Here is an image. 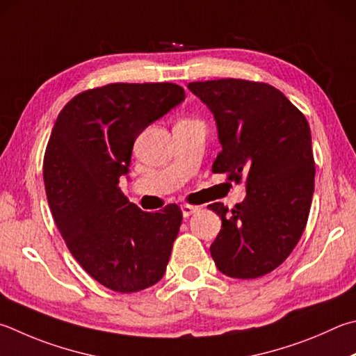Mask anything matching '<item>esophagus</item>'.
<instances>
[{"mask_svg": "<svg viewBox=\"0 0 356 356\" xmlns=\"http://www.w3.org/2000/svg\"><path fill=\"white\" fill-rule=\"evenodd\" d=\"M199 210H200V207H197V205H190V204H184L182 205V215H184V218H188V216L193 215V213H196Z\"/></svg>", "mask_w": 356, "mask_h": 356, "instance_id": "34e87169", "label": "esophagus"}]
</instances>
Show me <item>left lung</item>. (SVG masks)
Listing matches in <instances>:
<instances>
[{"label":"left lung","mask_w":356,"mask_h":356,"mask_svg":"<svg viewBox=\"0 0 356 356\" xmlns=\"http://www.w3.org/2000/svg\"><path fill=\"white\" fill-rule=\"evenodd\" d=\"M193 95L215 116L222 151L213 172L245 177V197L222 219L210 245L218 269L234 279H257L286 260L307 225L314 191L312 132L303 113L280 90L263 82H191Z\"/></svg>","instance_id":"obj_1"}]
</instances>
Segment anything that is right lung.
Returning a JSON list of instances; mask_svg holds the SVG:
<instances>
[{"mask_svg":"<svg viewBox=\"0 0 356 356\" xmlns=\"http://www.w3.org/2000/svg\"><path fill=\"white\" fill-rule=\"evenodd\" d=\"M184 99L170 82L108 83L74 96L51 132L43 179L57 229L77 263L116 293L156 285L170 261L182 211H141L120 179L138 135Z\"/></svg>","mask_w":356,"mask_h":356,"instance_id":"right-lung-1","label":"right lung"}]
</instances>
